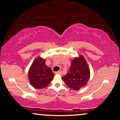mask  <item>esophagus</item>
<instances>
[{"label": "esophagus", "instance_id": "obj_1", "mask_svg": "<svg viewBox=\"0 0 120 120\" xmlns=\"http://www.w3.org/2000/svg\"><path fill=\"white\" fill-rule=\"evenodd\" d=\"M55 74H62V71H56L55 72Z\"/></svg>", "mask_w": 120, "mask_h": 120}]
</instances>
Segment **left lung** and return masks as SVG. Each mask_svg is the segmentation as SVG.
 Segmentation results:
<instances>
[{"mask_svg": "<svg viewBox=\"0 0 120 120\" xmlns=\"http://www.w3.org/2000/svg\"><path fill=\"white\" fill-rule=\"evenodd\" d=\"M90 78V69L82 56L74 58L67 75L62 77L66 85L71 89L78 90L86 85Z\"/></svg>", "mask_w": 120, "mask_h": 120, "instance_id": "8db88e82", "label": "left lung"}]
</instances>
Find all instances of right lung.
I'll return each mask as SVG.
<instances>
[{
    "mask_svg": "<svg viewBox=\"0 0 120 120\" xmlns=\"http://www.w3.org/2000/svg\"><path fill=\"white\" fill-rule=\"evenodd\" d=\"M46 60L38 57L33 62L29 71V78L31 86L41 89L47 86L54 77L52 69L45 64Z\"/></svg>",
    "mask_w": 120,
    "mask_h": 120,
    "instance_id": "add662e5",
    "label": "right lung"
}]
</instances>
